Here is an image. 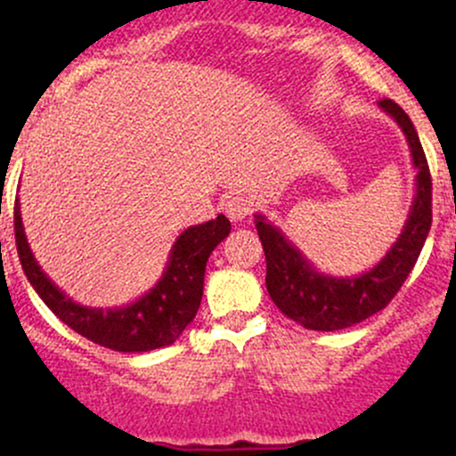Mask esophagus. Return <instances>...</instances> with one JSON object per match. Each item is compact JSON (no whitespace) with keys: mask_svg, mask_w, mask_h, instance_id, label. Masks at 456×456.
<instances>
[{"mask_svg":"<svg viewBox=\"0 0 456 456\" xmlns=\"http://www.w3.org/2000/svg\"><path fill=\"white\" fill-rule=\"evenodd\" d=\"M252 208H255V201L248 195H232L224 204V210H226L230 222H243V219L250 217Z\"/></svg>","mask_w":456,"mask_h":456,"instance_id":"obj_1","label":"esophagus"}]
</instances>
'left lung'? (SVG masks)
<instances>
[{
  "label": "left lung",
  "instance_id": "obj_1",
  "mask_svg": "<svg viewBox=\"0 0 456 456\" xmlns=\"http://www.w3.org/2000/svg\"><path fill=\"white\" fill-rule=\"evenodd\" d=\"M378 107L387 111L406 135L417 175L415 197L400 237L370 270L354 276L318 272L316 265H312L307 256L285 237L283 230L276 228L265 215H255V226L267 263V294L285 316L305 330H346L387 307L415 267L433 224V182L419 135L397 102L384 98Z\"/></svg>",
  "mask_w": 456,
  "mask_h": 456
}]
</instances>
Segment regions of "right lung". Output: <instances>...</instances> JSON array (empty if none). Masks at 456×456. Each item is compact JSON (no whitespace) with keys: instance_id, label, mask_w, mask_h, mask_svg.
Returning a JSON list of instances; mask_svg holds the SVG:
<instances>
[{"instance_id":"right-lung-1","label":"right lung","mask_w":456,"mask_h":456,"mask_svg":"<svg viewBox=\"0 0 456 456\" xmlns=\"http://www.w3.org/2000/svg\"><path fill=\"white\" fill-rule=\"evenodd\" d=\"M230 234L224 215L186 228L168 252L162 276L147 294L125 307H87L77 303L41 270L23 230L19 201L15 204V241L19 261L41 300L77 333L107 349L134 354L168 346L193 322L204 294L206 261Z\"/></svg>"}]
</instances>
